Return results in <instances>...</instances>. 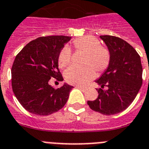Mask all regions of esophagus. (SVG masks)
<instances>
[{
  "label": "esophagus",
  "mask_w": 149,
  "mask_h": 149,
  "mask_svg": "<svg viewBox=\"0 0 149 149\" xmlns=\"http://www.w3.org/2000/svg\"><path fill=\"white\" fill-rule=\"evenodd\" d=\"M76 88H79V89H81V90H86V88H84V87H81L80 85H76Z\"/></svg>",
  "instance_id": "obj_1"
}]
</instances>
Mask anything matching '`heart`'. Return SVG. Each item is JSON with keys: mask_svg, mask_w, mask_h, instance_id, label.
Listing matches in <instances>:
<instances>
[{"mask_svg": "<svg viewBox=\"0 0 149 149\" xmlns=\"http://www.w3.org/2000/svg\"><path fill=\"white\" fill-rule=\"evenodd\" d=\"M77 50L84 51L83 65H72L65 70V77L67 81L77 85H84L94 79L96 71L102 72L108 68L110 62V52L106 47L101 46L99 40L92 36L81 37L73 41ZM71 50L68 46L61 49L58 56V65L65 68L71 61Z\"/></svg>", "mask_w": 149, "mask_h": 149, "instance_id": "obj_1", "label": "heart"}]
</instances>
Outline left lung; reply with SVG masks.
<instances>
[{
	"instance_id": "8db88e82",
	"label": "left lung",
	"mask_w": 149,
	"mask_h": 149,
	"mask_svg": "<svg viewBox=\"0 0 149 149\" xmlns=\"http://www.w3.org/2000/svg\"><path fill=\"white\" fill-rule=\"evenodd\" d=\"M100 38L108 47L111 58L106 70L95 81L101 85L96 89L98 97L88 101V104L102 114L113 115L126 109L137 95L143 83V67L140 56L128 42L116 36Z\"/></svg>"
}]
</instances>
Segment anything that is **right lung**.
Listing matches in <instances>:
<instances>
[{"instance_id":"right-lung-1","label":"right lung","mask_w":149,"mask_h":149,"mask_svg":"<svg viewBox=\"0 0 149 149\" xmlns=\"http://www.w3.org/2000/svg\"><path fill=\"white\" fill-rule=\"evenodd\" d=\"M71 37L51 36L31 41L16 56L12 67V87L20 104L36 115L47 116L65 106L73 86L55 89L51 79L62 81L58 56Z\"/></svg>"}]
</instances>
